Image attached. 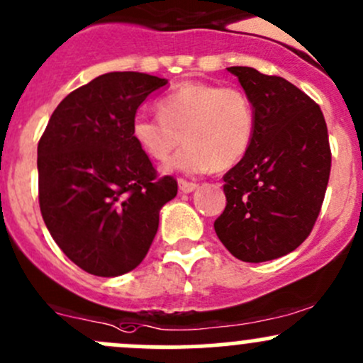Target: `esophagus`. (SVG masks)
Returning a JSON list of instances; mask_svg holds the SVG:
<instances>
[{"label":"esophagus","mask_w":363,"mask_h":363,"mask_svg":"<svg viewBox=\"0 0 363 363\" xmlns=\"http://www.w3.org/2000/svg\"><path fill=\"white\" fill-rule=\"evenodd\" d=\"M178 186H180V192L190 194L197 189V183L186 182V180H178Z\"/></svg>","instance_id":"34e87169"}]
</instances>
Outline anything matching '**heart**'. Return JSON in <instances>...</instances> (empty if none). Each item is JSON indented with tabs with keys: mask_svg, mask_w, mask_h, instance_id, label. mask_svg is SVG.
Here are the masks:
<instances>
[{
	"mask_svg": "<svg viewBox=\"0 0 363 363\" xmlns=\"http://www.w3.org/2000/svg\"><path fill=\"white\" fill-rule=\"evenodd\" d=\"M159 118L135 116L131 136L140 150L166 171L197 174L216 167L230 169L251 149L256 131L252 102L242 89L204 81H186L157 102Z\"/></svg>",
	"mask_w": 363,
	"mask_h": 363,
	"instance_id": "b5f03b06",
	"label": "heart"
}]
</instances>
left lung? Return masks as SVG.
<instances>
[{"mask_svg":"<svg viewBox=\"0 0 363 363\" xmlns=\"http://www.w3.org/2000/svg\"><path fill=\"white\" fill-rule=\"evenodd\" d=\"M252 102L251 149L223 177L218 239L247 263L289 255L310 235L330 174L327 124L317 104L279 76L228 67Z\"/></svg>","mask_w":363,"mask_h":363,"instance_id":"8db88e82","label":"left lung"}]
</instances>
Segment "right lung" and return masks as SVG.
<instances>
[{
  "instance_id": "1",
  "label": "right lung",
  "mask_w": 363,
  "mask_h": 363,
  "mask_svg": "<svg viewBox=\"0 0 363 363\" xmlns=\"http://www.w3.org/2000/svg\"><path fill=\"white\" fill-rule=\"evenodd\" d=\"M167 79L107 72L69 93L38 143L40 208L72 263L99 277L142 263L159 211L177 197L173 177L157 178L131 136L136 111Z\"/></svg>"
}]
</instances>
